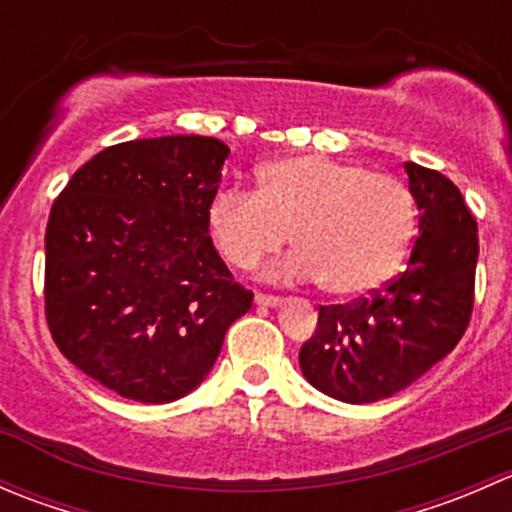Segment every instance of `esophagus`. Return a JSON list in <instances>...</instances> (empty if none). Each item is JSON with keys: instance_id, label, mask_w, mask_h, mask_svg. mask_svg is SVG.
Instances as JSON below:
<instances>
[{"instance_id": "34e87169", "label": "esophagus", "mask_w": 512, "mask_h": 512, "mask_svg": "<svg viewBox=\"0 0 512 512\" xmlns=\"http://www.w3.org/2000/svg\"><path fill=\"white\" fill-rule=\"evenodd\" d=\"M255 302L260 304V307H280L282 299L275 297V294H262V292H257V294H255Z\"/></svg>"}]
</instances>
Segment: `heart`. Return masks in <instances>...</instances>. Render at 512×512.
Here are the masks:
<instances>
[{"label": "heart", "instance_id": "heart-1", "mask_svg": "<svg viewBox=\"0 0 512 512\" xmlns=\"http://www.w3.org/2000/svg\"><path fill=\"white\" fill-rule=\"evenodd\" d=\"M205 223L237 270L275 255L289 232L297 250L272 267V277L319 280L334 297H359L401 265L414 237L416 203L394 175L304 153L262 165L255 193H215Z\"/></svg>", "mask_w": 512, "mask_h": 512}]
</instances>
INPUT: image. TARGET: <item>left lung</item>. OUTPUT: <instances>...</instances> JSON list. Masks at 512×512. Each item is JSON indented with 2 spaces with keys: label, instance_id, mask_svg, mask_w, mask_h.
Masks as SVG:
<instances>
[{
  "label": "left lung",
  "instance_id": "obj_1",
  "mask_svg": "<svg viewBox=\"0 0 512 512\" xmlns=\"http://www.w3.org/2000/svg\"><path fill=\"white\" fill-rule=\"evenodd\" d=\"M404 168L421 210L409 265L371 297L319 307L317 329L299 349L304 379L344 404L399 394L451 354L471 322L476 218L446 175Z\"/></svg>",
  "mask_w": 512,
  "mask_h": 512
}]
</instances>
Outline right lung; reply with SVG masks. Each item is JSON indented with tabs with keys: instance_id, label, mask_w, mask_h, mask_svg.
Listing matches in <instances>:
<instances>
[{
	"instance_id": "1",
	"label": "right lung",
	"mask_w": 512,
	"mask_h": 512,
	"mask_svg": "<svg viewBox=\"0 0 512 512\" xmlns=\"http://www.w3.org/2000/svg\"><path fill=\"white\" fill-rule=\"evenodd\" d=\"M227 156L208 136L118 143L81 165L51 205L49 332L76 369L123 399L190 394L252 307L205 223Z\"/></svg>"
}]
</instances>
